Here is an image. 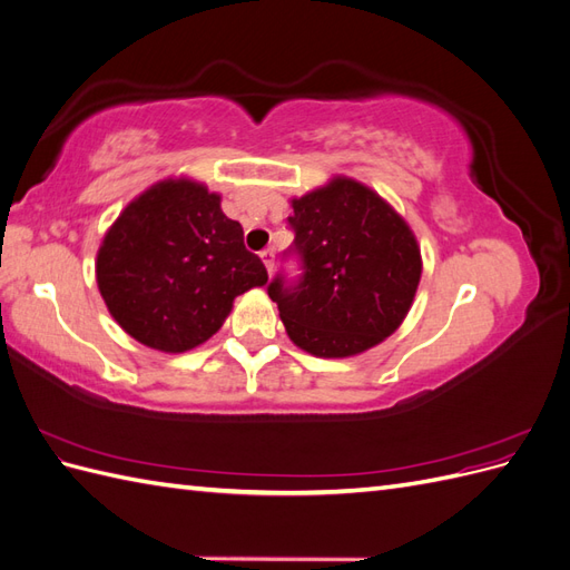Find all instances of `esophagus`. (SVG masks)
I'll use <instances>...</instances> for the list:
<instances>
[{"instance_id":"esophagus-1","label":"esophagus","mask_w":570,"mask_h":570,"mask_svg":"<svg viewBox=\"0 0 570 570\" xmlns=\"http://www.w3.org/2000/svg\"><path fill=\"white\" fill-rule=\"evenodd\" d=\"M273 258H275V254H273V249H271V247L262 252V262H264V266H266V271H268V273H273Z\"/></svg>"}]
</instances>
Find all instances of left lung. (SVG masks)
Wrapping results in <instances>:
<instances>
[{"label": "left lung", "mask_w": 570, "mask_h": 570, "mask_svg": "<svg viewBox=\"0 0 570 570\" xmlns=\"http://www.w3.org/2000/svg\"><path fill=\"white\" fill-rule=\"evenodd\" d=\"M304 278L268 285L287 337L318 358H347L400 327L423 273L419 239L402 214L347 176L289 199Z\"/></svg>", "instance_id": "1"}]
</instances>
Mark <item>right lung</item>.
I'll return each mask as SVG.
<instances>
[{"label": "right lung", "mask_w": 570, "mask_h": 570, "mask_svg": "<svg viewBox=\"0 0 570 570\" xmlns=\"http://www.w3.org/2000/svg\"><path fill=\"white\" fill-rule=\"evenodd\" d=\"M243 235L218 193L187 176L164 178L128 202L105 233L95 262L99 295L145 347L195 350L220 331L235 297L268 283Z\"/></svg>", "instance_id": "1"}]
</instances>
